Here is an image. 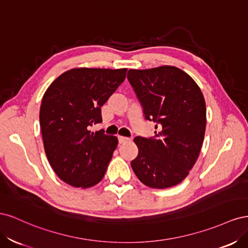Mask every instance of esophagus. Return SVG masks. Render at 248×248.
<instances>
[{
    "instance_id": "obj_1",
    "label": "esophagus",
    "mask_w": 248,
    "mask_h": 248,
    "mask_svg": "<svg viewBox=\"0 0 248 248\" xmlns=\"http://www.w3.org/2000/svg\"><path fill=\"white\" fill-rule=\"evenodd\" d=\"M118 140H119V142L120 144H123V142H126V141H128L130 139L129 138H126V137H118Z\"/></svg>"
}]
</instances>
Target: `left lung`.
Instances as JSON below:
<instances>
[{"label":"left lung","mask_w":248,"mask_h":248,"mask_svg":"<svg viewBox=\"0 0 248 248\" xmlns=\"http://www.w3.org/2000/svg\"><path fill=\"white\" fill-rule=\"evenodd\" d=\"M129 84L144 117L156 123L152 138L136 137L139 154L131 161L141 183L163 189L179 184L196 163L206 129V103L188 74L174 66L130 69Z\"/></svg>","instance_id":"left-lung-1"}]
</instances>
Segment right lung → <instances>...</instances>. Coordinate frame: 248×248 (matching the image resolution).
<instances>
[{"instance_id": "obj_1", "label": "right lung", "mask_w": 248, "mask_h": 248, "mask_svg": "<svg viewBox=\"0 0 248 248\" xmlns=\"http://www.w3.org/2000/svg\"><path fill=\"white\" fill-rule=\"evenodd\" d=\"M127 69L76 68L61 74L44 94L39 114L44 150L57 176L73 187L99 183L118 139L91 127L102 122L101 107Z\"/></svg>"}]
</instances>
